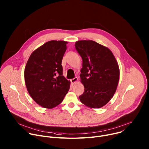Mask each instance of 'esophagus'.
I'll use <instances>...</instances> for the list:
<instances>
[{"instance_id":"1","label":"esophagus","mask_w":149,"mask_h":149,"mask_svg":"<svg viewBox=\"0 0 149 149\" xmlns=\"http://www.w3.org/2000/svg\"><path fill=\"white\" fill-rule=\"evenodd\" d=\"M78 81V78H77V77L74 78H72V79H71V84H72V85L75 84Z\"/></svg>"}]
</instances>
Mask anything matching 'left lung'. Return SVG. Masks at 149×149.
Masks as SVG:
<instances>
[{
	"label": "left lung",
	"instance_id": "8db88e82",
	"mask_svg": "<svg viewBox=\"0 0 149 149\" xmlns=\"http://www.w3.org/2000/svg\"><path fill=\"white\" fill-rule=\"evenodd\" d=\"M75 46L82 59L80 77L85 88L79 98L90 109L101 108L116 91L120 78L118 62L109 48L92 40H78Z\"/></svg>",
	"mask_w": 149,
	"mask_h": 149
}]
</instances>
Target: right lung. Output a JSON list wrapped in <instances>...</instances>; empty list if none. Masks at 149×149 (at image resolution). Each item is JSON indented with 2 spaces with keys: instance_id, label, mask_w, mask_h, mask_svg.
Listing matches in <instances>:
<instances>
[{
  "instance_id": "1",
  "label": "right lung",
  "mask_w": 149,
  "mask_h": 149,
  "mask_svg": "<svg viewBox=\"0 0 149 149\" xmlns=\"http://www.w3.org/2000/svg\"><path fill=\"white\" fill-rule=\"evenodd\" d=\"M68 42L50 40L30 55L24 71L26 87L32 98L42 107L51 109L60 104L70 87L62 75L61 62Z\"/></svg>"
}]
</instances>
